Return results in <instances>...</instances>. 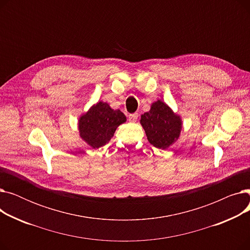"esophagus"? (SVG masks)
<instances>
[{
	"label": "esophagus",
	"mask_w": 250,
	"mask_h": 250,
	"mask_svg": "<svg viewBox=\"0 0 250 250\" xmlns=\"http://www.w3.org/2000/svg\"><path fill=\"white\" fill-rule=\"evenodd\" d=\"M138 113H132V114H129L128 115V121L129 122H132V123H136L137 122V120H138Z\"/></svg>",
	"instance_id": "1"
}]
</instances>
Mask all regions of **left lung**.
Segmentation results:
<instances>
[{
  "instance_id": "obj_1",
  "label": "left lung",
  "mask_w": 250,
  "mask_h": 250,
  "mask_svg": "<svg viewBox=\"0 0 250 250\" xmlns=\"http://www.w3.org/2000/svg\"><path fill=\"white\" fill-rule=\"evenodd\" d=\"M148 141L156 148L166 150L178 140L182 128L181 117L162 100L152 103L140 121Z\"/></svg>"
}]
</instances>
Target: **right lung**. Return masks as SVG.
Here are the masks:
<instances>
[{
  "label": "right lung",
  "mask_w": 250,
  "mask_h": 250,
  "mask_svg": "<svg viewBox=\"0 0 250 250\" xmlns=\"http://www.w3.org/2000/svg\"><path fill=\"white\" fill-rule=\"evenodd\" d=\"M126 122L120 109H112L106 102L99 101L92 105L78 121L81 139L93 149H98L111 140L115 129Z\"/></svg>",
  "instance_id": "obj_1"
}]
</instances>
